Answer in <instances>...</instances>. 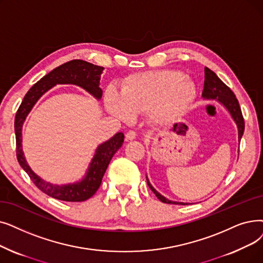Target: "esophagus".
<instances>
[{
    "mask_svg": "<svg viewBox=\"0 0 263 263\" xmlns=\"http://www.w3.org/2000/svg\"><path fill=\"white\" fill-rule=\"evenodd\" d=\"M136 132L135 131H129V132H127V134H125V140L127 141H132V140H134V139H136Z\"/></svg>",
    "mask_w": 263,
    "mask_h": 263,
    "instance_id": "esophagus-1",
    "label": "esophagus"
}]
</instances>
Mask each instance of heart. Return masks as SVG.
I'll list each match as a JSON object with an SVG mask.
<instances>
[{"label": "heart", "instance_id": "b5f03b06", "mask_svg": "<svg viewBox=\"0 0 263 263\" xmlns=\"http://www.w3.org/2000/svg\"><path fill=\"white\" fill-rule=\"evenodd\" d=\"M196 92L192 79L178 71L145 72L130 76L120 93L108 87L104 103L107 111L121 120L147 111L152 122L166 125L185 115Z\"/></svg>", "mask_w": 263, "mask_h": 263}]
</instances>
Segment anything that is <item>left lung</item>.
I'll use <instances>...</instances> for the list:
<instances>
[{
    "label": "left lung",
    "mask_w": 263,
    "mask_h": 263,
    "mask_svg": "<svg viewBox=\"0 0 263 263\" xmlns=\"http://www.w3.org/2000/svg\"><path fill=\"white\" fill-rule=\"evenodd\" d=\"M204 88H203V92H202V98L203 99H208V100H217L218 102L227 108V110L230 112L231 117L233 118L234 122L236 123L237 131H238V142L241 141L244 129H245V123H244V118L242 115V110L241 107H239L238 101L235 98V95L233 93V91L228 87L224 83H222L221 79L217 76L212 70H210L209 67L204 68ZM147 185L149 186L152 191L155 193L156 197L163 203L167 204H179V205H187L189 203H184V202H175V201H171L163 197L152 186V184L148 180L147 176Z\"/></svg>",
    "instance_id": "1"
}]
</instances>
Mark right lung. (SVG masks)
<instances>
[{
  "instance_id": "1",
  "label": "right lung",
  "mask_w": 263,
  "mask_h": 263,
  "mask_svg": "<svg viewBox=\"0 0 263 263\" xmlns=\"http://www.w3.org/2000/svg\"><path fill=\"white\" fill-rule=\"evenodd\" d=\"M103 70L104 67L95 65L84 60H72L55 67L31 87L16 112L15 133L18 162L20 166L26 171L34 185L41 191L46 193L47 196L57 200L66 202H83L92 197L101 185L102 178L104 176L112 156L122 146L124 135L122 132H118L108 141L98 146L86 175L81 181L74 182V184L54 185L42 179L29 166L24 156V152H22V125H24L27 116L39 99L55 85H76L88 91L96 99L100 100L102 97V90L99 85Z\"/></svg>"
}]
</instances>
